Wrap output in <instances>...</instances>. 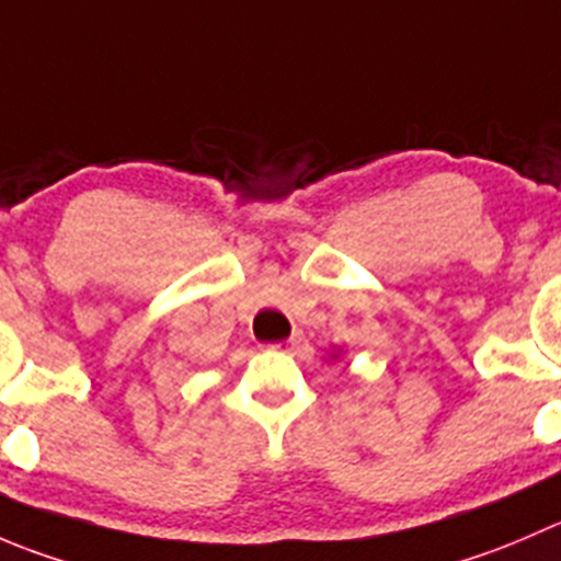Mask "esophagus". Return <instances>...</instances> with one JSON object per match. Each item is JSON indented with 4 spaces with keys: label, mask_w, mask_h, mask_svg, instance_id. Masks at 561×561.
I'll return each mask as SVG.
<instances>
[{
    "label": "esophagus",
    "mask_w": 561,
    "mask_h": 561,
    "mask_svg": "<svg viewBox=\"0 0 561 561\" xmlns=\"http://www.w3.org/2000/svg\"><path fill=\"white\" fill-rule=\"evenodd\" d=\"M298 342H301V331H293V336L287 342H279V345H271L274 351H293V347H298Z\"/></svg>",
    "instance_id": "1"
}]
</instances>
